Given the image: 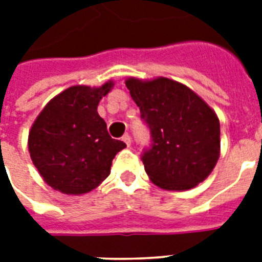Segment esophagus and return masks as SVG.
I'll list each match as a JSON object with an SVG mask.
<instances>
[{
	"mask_svg": "<svg viewBox=\"0 0 262 262\" xmlns=\"http://www.w3.org/2000/svg\"><path fill=\"white\" fill-rule=\"evenodd\" d=\"M122 141H123V143H125V144H126L127 147H130V144H132V139H130V136L127 135V133H126V135H125V136H123V137H122Z\"/></svg>",
	"mask_w": 262,
	"mask_h": 262,
	"instance_id": "1",
	"label": "esophagus"
}]
</instances>
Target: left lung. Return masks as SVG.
<instances>
[{"instance_id":"1","label":"left lung","mask_w":262,"mask_h":262,"mask_svg":"<svg viewBox=\"0 0 262 262\" xmlns=\"http://www.w3.org/2000/svg\"><path fill=\"white\" fill-rule=\"evenodd\" d=\"M152 136L143 163L152 183L189 190L208 178L220 156L217 115L194 91L167 77L125 80Z\"/></svg>"}]
</instances>
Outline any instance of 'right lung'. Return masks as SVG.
Listing matches in <instances>:
<instances>
[{
    "instance_id": "right-lung-1",
    "label": "right lung",
    "mask_w": 262,
    "mask_h": 262,
    "mask_svg": "<svg viewBox=\"0 0 262 262\" xmlns=\"http://www.w3.org/2000/svg\"><path fill=\"white\" fill-rule=\"evenodd\" d=\"M114 87L73 85L55 95L28 133V151L43 181L63 194L90 193L110 175L113 159L126 144L111 139L98 104Z\"/></svg>"
}]
</instances>
